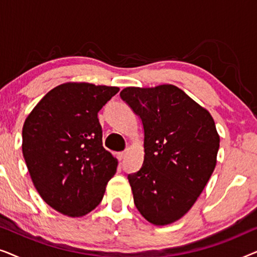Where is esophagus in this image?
I'll list each match as a JSON object with an SVG mask.
<instances>
[{
  "mask_svg": "<svg viewBox=\"0 0 257 257\" xmlns=\"http://www.w3.org/2000/svg\"><path fill=\"white\" fill-rule=\"evenodd\" d=\"M125 156H126V153H125V152H119V153L117 154V157H118V159H119V160H122V159H124Z\"/></svg>",
  "mask_w": 257,
  "mask_h": 257,
  "instance_id": "esophagus-1",
  "label": "esophagus"
}]
</instances>
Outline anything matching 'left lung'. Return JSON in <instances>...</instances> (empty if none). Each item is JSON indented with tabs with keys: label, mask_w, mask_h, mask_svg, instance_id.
<instances>
[{
	"label": "left lung",
	"mask_w": 257,
	"mask_h": 257,
	"mask_svg": "<svg viewBox=\"0 0 257 257\" xmlns=\"http://www.w3.org/2000/svg\"><path fill=\"white\" fill-rule=\"evenodd\" d=\"M121 99L142 119L144 164L128 174L140 214L156 226L181 219L208 182L220 146L214 119L179 87H125Z\"/></svg>",
	"instance_id": "obj_1"
}]
</instances>
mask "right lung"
Segmentation results:
<instances>
[{"label": "right lung", "mask_w": 257, "mask_h": 257, "mask_svg": "<svg viewBox=\"0 0 257 257\" xmlns=\"http://www.w3.org/2000/svg\"><path fill=\"white\" fill-rule=\"evenodd\" d=\"M119 87L65 83L42 98L22 130V152L35 188L49 206L86 215L99 205L118 161L103 147L98 112Z\"/></svg>", "instance_id": "1"}]
</instances>
